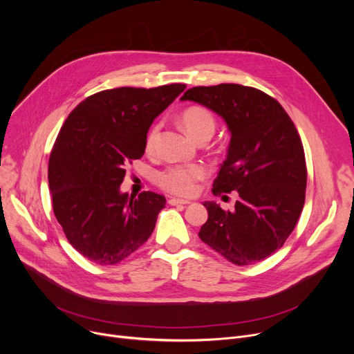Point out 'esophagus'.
<instances>
[{"instance_id": "1", "label": "esophagus", "mask_w": 354, "mask_h": 354, "mask_svg": "<svg viewBox=\"0 0 354 354\" xmlns=\"http://www.w3.org/2000/svg\"><path fill=\"white\" fill-rule=\"evenodd\" d=\"M169 203H171V205H188V203H191V202H189V201H187V199L171 198V199H169Z\"/></svg>"}]
</instances>
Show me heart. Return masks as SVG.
Returning <instances> with one entry per match:
<instances>
[{
	"mask_svg": "<svg viewBox=\"0 0 354 354\" xmlns=\"http://www.w3.org/2000/svg\"><path fill=\"white\" fill-rule=\"evenodd\" d=\"M182 122L188 133L196 140L203 135H214L216 120L208 109L189 107L183 111ZM160 123L152 124L145 139L146 151H152L156 145ZM208 176L207 166L201 163L191 165H169L163 171L158 172L155 182L163 191L175 195L191 196L198 189V182Z\"/></svg>",
	"mask_w": 354,
	"mask_h": 354,
	"instance_id": "heart-1",
	"label": "heart"
}]
</instances>
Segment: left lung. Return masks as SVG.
<instances>
[{"label": "left lung", "instance_id": "8db88e82", "mask_svg": "<svg viewBox=\"0 0 354 354\" xmlns=\"http://www.w3.org/2000/svg\"><path fill=\"white\" fill-rule=\"evenodd\" d=\"M224 118L228 156L212 194L238 192L232 211L203 202L208 221L199 238L236 266H250L281 248L304 207L307 166L301 138L284 107L255 87L222 83L185 91Z\"/></svg>", "mask_w": 354, "mask_h": 354}]
</instances>
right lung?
Returning <instances> with one entry per match:
<instances>
[{"instance_id":"add662e5","label":"right lung","mask_w":354,"mask_h":354,"mask_svg":"<svg viewBox=\"0 0 354 354\" xmlns=\"http://www.w3.org/2000/svg\"><path fill=\"white\" fill-rule=\"evenodd\" d=\"M185 84L118 87L86 97L62 126L48 160L53 211L68 243L99 266H115L143 245L163 195L120 194L126 166L145 153L155 118Z\"/></svg>"}]
</instances>
